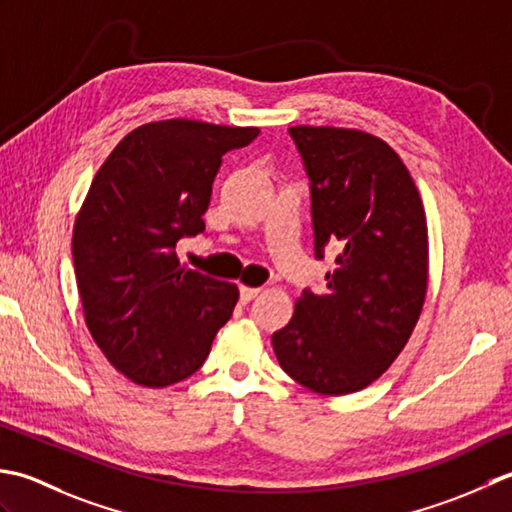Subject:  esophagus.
<instances>
[{"label": "esophagus", "mask_w": 512, "mask_h": 512, "mask_svg": "<svg viewBox=\"0 0 512 512\" xmlns=\"http://www.w3.org/2000/svg\"><path fill=\"white\" fill-rule=\"evenodd\" d=\"M260 294V287H241V300L249 302Z\"/></svg>", "instance_id": "34e87169"}]
</instances>
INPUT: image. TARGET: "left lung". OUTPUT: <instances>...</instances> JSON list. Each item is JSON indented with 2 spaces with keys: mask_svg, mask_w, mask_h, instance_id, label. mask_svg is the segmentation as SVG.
Masks as SVG:
<instances>
[{
  "mask_svg": "<svg viewBox=\"0 0 512 512\" xmlns=\"http://www.w3.org/2000/svg\"><path fill=\"white\" fill-rule=\"evenodd\" d=\"M305 165L314 254L336 249L325 289H302L271 336L302 387L344 395L369 387L409 342L424 305L429 245L422 198L400 156L360 130L289 128Z\"/></svg>",
  "mask_w": 512,
  "mask_h": 512,
  "instance_id": "left-lung-1",
  "label": "left lung"
}]
</instances>
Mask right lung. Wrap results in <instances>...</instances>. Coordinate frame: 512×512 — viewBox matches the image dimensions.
<instances>
[{"mask_svg":"<svg viewBox=\"0 0 512 512\" xmlns=\"http://www.w3.org/2000/svg\"><path fill=\"white\" fill-rule=\"evenodd\" d=\"M258 128L190 119L132 130L101 165L72 232L83 316L103 356L141 387H170L210 356L238 287L183 269L176 243L205 232L212 183Z\"/></svg>","mask_w":512,"mask_h":512,"instance_id":"right-lung-1","label":"right lung"}]
</instances>
